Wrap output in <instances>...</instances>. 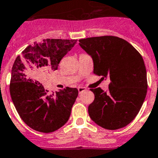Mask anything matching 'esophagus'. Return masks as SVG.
Listing matches in <instances>:
<instances>
[{"instance_id":"obj_1","label":"esophagus","mask_w":158,"mask_h":158,"mask_svg":"<svg viewBox=\"0 0 158 158\" xmlns=\"http://www.w3.org/2000/svg\"><path fill=\"white\" fill-rule=\"evenodd\" d=\"M86 90V88H85V87L82 86H79L78 87V93L81 94L82 92H84V91Z\"/></svg>"}]
</instances>
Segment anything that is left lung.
Masks as SVG:
<instances>
[{"mask_svg": "<svg viewBox=\"0 0 158 158\" xmlns=\"http://www.w3.org/2000/svg\"><path fill=\"white\" fill-rule=\"evenodd\" d=\"M90 56L94 73L109 78V90L91 89L94 100L89 106L90 118L98 126L116 130L131 123L140 111L147 94V73L144 60L134 47L115 36L79 40Z\"/></svg>", "mask_w": 158, "mask_h": 158, "instance_id": "1", "label": "left lung"}]
</instances>
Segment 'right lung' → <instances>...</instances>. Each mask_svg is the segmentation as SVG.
<instances>
[{
  "instance_id": "obj_1",
  "label": "right lung",
  "mask_w": 158,
  "mask_h": 158,
  "mask_svg": "<svg viewBox=\"0 0 158 158\" xmlns=\"http://www.w3.org/2000/svg\"><path fill=\"white\" fill-rule=\"evenodd\" d=\"M76 43L77 40H43L27 47L14 61L10 86L12 101L25 123L35 131L52 132L69 118L77 89L66 87L48 94L40 78L56 70Z\"/></svg>"
}]
</instances>
